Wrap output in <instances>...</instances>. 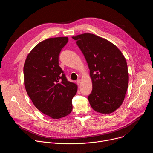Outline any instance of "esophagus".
Listing matches in <instances>:
<instances>
[{"label": "esophagus", "instance_id": "34e87169", "mask_svg": "<svg viewBox=\"0 0 153 153\" xmlns=\"http://www.w3.org/2000/svg\"><path fill=\"white\" fill-rule=\"evenodd\" d=\"M77 85H79V86H80V83H81V80L79 79H78L77 80Z\"/></svg>", "mask_w": 153, "mask_h": 153}]
</instances>
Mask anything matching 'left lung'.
I'll use <instances>...</instances> for the list:
<instances>
[{"instance_id":"left-lung-1","label":"left lung","mask_w":153,"mask_h":153,"mask_svg":"<svg viewBox=\"0 0 153 153\" xmlns=\"http://www.w3.org/2000/svg\"><path fill=\"white\" fill-rule=\"evenodd\" d=\"M72 38L76 40L90 70L93 90L88 99L91 106L102 114L115 111L122 104L128 86L125 57L113 43L93 34Z\"/></svg>"}]
</instances>
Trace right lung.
<instances>
[{
	"label": "right lung",
	"instance_id": "add662e5",
	"mask_svg": "<svg viewBox=\"0 0 153 153\" xmlns=\"http://www.w3.org/2000/svg\"><path fill=\"white\" fill-rule=\"evenodd\" d=\"M67 37L47 39L36 45L24 67V85L34 105L45 115L59 119L73 110L72 99L77 86L69 82L59 65L61 50Z\"/></svg>",
	"mask_w": 153,
	"mask_h": 153
}]
</instances>
